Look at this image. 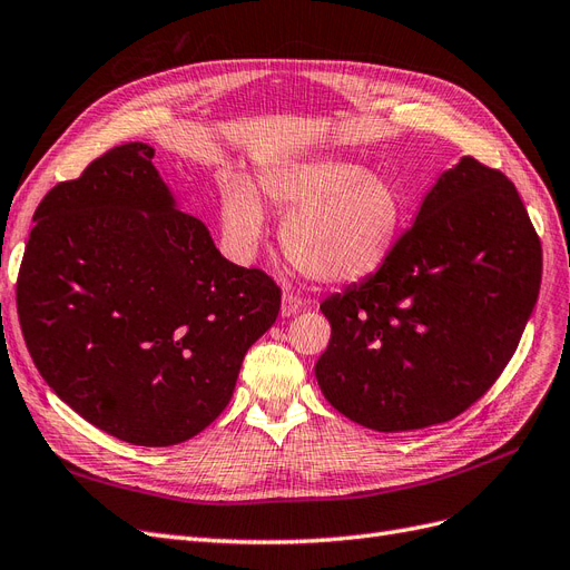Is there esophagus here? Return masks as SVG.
I'll return each instance as SVG.
<instances>
[{"label": "esophagus", "instance_id": "1", "mask_svg": "<svg viewBox=\"0 0 570 570\" xmlns=\"http://www.w3.org/2000/svg\"><path fill=\"white\" fill-rule=\"evenodd\" d=\"M301 305H303V301H301V296H296V293H284L282 296V317H291V315H296V312L301 309Z\"/></svg>", "mask_w": 570, "mask_h": 570}]
</instances>
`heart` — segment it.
I'll list each match as a JSON object with an SVG mask.
<instances>
[{
	"mask_svg": "<svg viewBox=\"0 0 570 570\" xmlns=\"http://www.w3.org/2000/svg\"><path fill=\"white\" fill-rule=\"evenodd\" d=\"M258 181L263 196L286 215L282 244L288 261L309 279L360 282L391 258L405 223V198L389 175L336 156H312L274 163ZM219 219L238 255L258 248L265 210L244 181L225 185Z\"/></svg>",
	"mask_w": 570,
	"mask_h": 570,
	"instance_id": "b5f03b06",
	"label": "heart"
}]
</instances>
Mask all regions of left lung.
Segmentation results:
<instances>
[{
    "label": "left lung",
    "instance_id": "8db88e82",
    "mask_svg": "<svg viewBox=\"0 0 570 570\" xmlns=\"http://www.w3.org/2000/svg\"><path fill=\"white\" fill-rule=\"evenodd\" d=\"M540 279L542 246L517 187L464 156L391 258L322 303L332 324L315 364L324 397L383 433L454 419L517 353Z\"/></svg>",
    "mask_w": 570,
    "mask_h": 570
}]
</instances>
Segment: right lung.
Here are the masks:
<instances>
[{
	"label": "right lung",
	"instance_id": "obj_1",
	"mask_svg": "<svg viewBox=\"0 0 570 570\" xmlns=\"http://www.w3.org/2000/svg\"><path fill=\"white\" fill-rule=\"evenodd\" d=\"M151 158L149 144L116 146L42 198L16 305L35 366L70 410L125 443L168 448L229 405L282 291L177 210Z\"/></svg>",
	"mask_w": 570,
	"mask_h": 570
}]
</instances>
